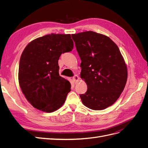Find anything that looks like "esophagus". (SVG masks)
I'll return each mask as SVG.
<instances>
[{
  "instance_id": "obj_1",
  "label": "esophagus",
  "mask_w": 148,
  "mask_h": 148,
  "mask_svg": "<svg viewBox=\"0 0 148 148\" xmlns=\"http://www.w3.org/2000/svg\"><path fill=\"white\" fill-rule=\"evenodd\" d=\"M73 82H74V83L76 84V83H78V82L79 81V77H78V75H75L74 76V77H73Z\"/></svg>"
}]
</instances>
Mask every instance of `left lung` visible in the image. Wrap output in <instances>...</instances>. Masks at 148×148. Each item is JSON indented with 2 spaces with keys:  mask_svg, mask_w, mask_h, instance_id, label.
Here are the masks:
<instances>
[{
  "mask_svg": "<svg viewBox=\"0 0 148 148\" xmlns=\"http://www.w3.org/2000/svg\"><path fill=\"white\" fill-rule=\"evenodd\" d=\"M81 59V78L88 89L80 95L83 104L92 110L106 109L118 99L127 80V68L115 43L94 31L71 34Z\"/></svg>",
  "mask_w": 148,
  "mask_h": 148,
  "instance_id": "left-lung-1",
  "label": "left lung"
}]
</instances>
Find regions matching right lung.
<instances>
[{"instance_id": "right-lung-1", "label": "right lung", "mask_w": 148, "mask_h": 148, "mask_svg": "<svg viewBox=\"0 0 148 148\" xmlns=\"http://www.w3.org/2000/svg\"><path fill=\"white\" fill-rule=\"evenodd\" d=\"M71 35L51 34L30 42L20 57L18 82L28 101L36 109L52 112L64 104L71 84L59 75L58 60L72 51Z\"/></svg>"}]
</instances>
